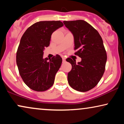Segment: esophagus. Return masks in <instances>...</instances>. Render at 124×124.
<instances>
[{
	"instance_id": "34e87169",
	"label": "esophagus",
	"mask_w": 124,
	"mask_h": 124,
	"mask_svg": "<svg viewBox=\"0 0 124 124\" xmlns=\"http://www.w3.org/2000/svg\"><path fill=\"white\" fill-rule=\"evenodd\" d=\"M62 61H63V62H65V59H66V58L64 56H62Z\"/></svg>"
}]
</instances>
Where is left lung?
Returning a JSON list of instances; mask_svg holds the SVG:
<instances>
[{
	"instance_id": "obj_1",
	"label": "left lung",
	"mask_w": 124,
	"mask_h": 124,
	"mask_svg": "<svg viewBox=\"0 0 124 124\" xmlns=\"http://www.w3.org/2000/svg\"><path fill=\"white\" fill-rule=\"evenodd\" d=\"M74 36V54L81 57V62L69 57L67 62L72 64L68 74L71 87L81 92L92 89L98 84L104 74L107 54L102 38L90 24L84 20L63 21Z\"/></svg>"
}]
</instances>
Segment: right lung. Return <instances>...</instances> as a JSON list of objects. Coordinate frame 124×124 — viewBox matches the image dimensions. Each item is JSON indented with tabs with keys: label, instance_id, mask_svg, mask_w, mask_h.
<instances>
[{
	"label": "right lung",
	"instance_id": "obj_1",
	"mask_svg": "<svg viewBox=\"0 0 124 124\" xmlns=\"http://www.w3.org/2000/svg\"><path fill=\"white\" fill-rule=\"evenodd\" d=\"M63 25L60 21L37 22L27 29L21 37L16 63L23 81L33 90L45 91L53 85L62 58L56 55L50 60L43 59V50L50 45L53 32Z\"/></svg>",
	"mask_w": 124,
	"mask_h": 124
}]
</instances>
